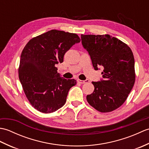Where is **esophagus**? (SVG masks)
<instances>
[{
  "label": "esophagus",
  "mask_w": 149,
  "mask_h": 149,
  "mask_svg": "<svg viewBox=\"0 0 149 149\" xmlns=\"http://www.w3.org/2000/svg\"><path fill=\"white\" fill-rule=\"evenodd\" d=\"M77 82L78 83H79L81 84H84V83H89L90 81L89 80H85V81H83V80H80V79H78L77 80Z\"/></svg>",
  "instance_id": "34e87169"
}]
</instances>
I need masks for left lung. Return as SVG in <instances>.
I'll return each instance as SVG.
<instances>
[{
    "label": "left lung",
    "instance_id": "8db88e82",
    "mask_svg": "<svg viewBox=\"0 0 149 149\" xmlns=\"http://www.w3.org/2000/svg\"><path fill=\"white\" fill-rule=\"evenodd\" d=\"M81 40L94 69L104 68L103 79L92 82L95 89L86 100L101 113L111 112L124 103L134 84L133 54L127 44L109 34H81Z\"/></svg>",
    "mask_w": 149,
    "mask_h": 149
}]
</instances>
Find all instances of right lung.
I'll list each match as a JSON object with an SVG mask.
<instances>
[{"label":"right lung","mask_w":149,"mask_h":149,"mask_svg":"<svg viewBox=\"0 0 149 149\" xmlns=\"http://www.w3.org/2000/svg\"><path fill=\"white\" fill-rule=\"evenodd\" d=\"M80 41L76 34L52 29L33 38L24 47L18 77L34 109L50 113L65 105L68 91L76 81L60 77L56 65L63 63L65 54Z\"/></svg>","instance_id":"obj_1"}]
</instances>
